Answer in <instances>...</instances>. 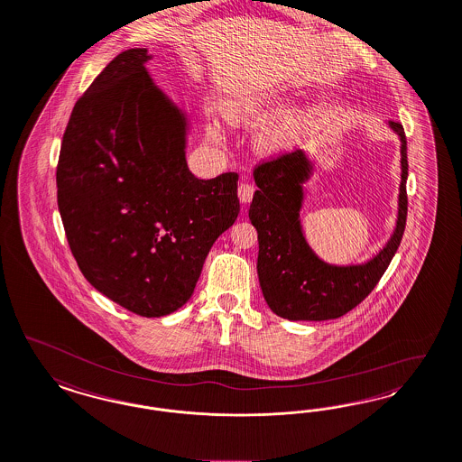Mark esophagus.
<instances>
[{"label": "esophagus", "instance_id": "34e87169", "mask_svg": "<svg viewBox=\"0 0 462 462\" xmlns=\"http://www.w3.org/2000/svg\"><path fill=\"white\" fill-rule=\"evenodd\" d=\"M255 186L251 182H240L239 199L242 203H251L253 196H254Z\"/></svg>", "mask_w": 462, "mask_h": 462}]
</instances>
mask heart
Wrapping results in <instances>:
<instances>
[{
  "mask_svg": "<svg viewBox=\"0 0 462 462\" xmlns=\"http://www.w3.org/2000/svg\"><path fill=\"white\" fill-rule=\"evenodd\" d=\"M283 107V102L274 100H249V102H236L234 106L225 109V117L232 125H242L254 117L268 116ZM310 125L309 114H290L283 116L282 119L274 121L270 126L264 127L259 134V142L268 150H285L300 140L307 126ZM208 136L215 142H220L223 138L222 127L217 123H211L207 127Z\"/></svg>",
  "mask_w": 462,
  "mask_h": 462,
  "instance_id": "b5f03b06",
  "label": "heart"
}]
</instances>
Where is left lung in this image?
I'll list each match as a JSON object with an SVG mask.
<instances>
[{
  "label": "left lung",
  "mask_w": 462,
  "mask_h": 462,
  "mask_svg": "<svg viewBox=\"0 0 462 462\" xmlns=\"http://www.w3.org/2000/svg\"><path fill=\"white\" fill-rule=\"evenodd\" d=\"M401 138V186L398 225L379 254L365 264L333 266L320 261L305 242L299 213L302 184L312 165L302 150L285 152L259 162L249 218L257 230V274L264 300L280 318L328 320L350 312L364 302L398 251L408 215V155L401 123L389 121Z\"/></svg>",
  "instance_id": "left-lung-1"
}]
</instances>
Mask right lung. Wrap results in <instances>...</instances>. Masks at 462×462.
Segmentation results:
<instances>
[{
	"label": "right lung",
	"instance_id": "obj_1",
	"mask_svg": "<svg viewBox=\"0 0 462 462\" xmlns=\"http://www.w3.org/2000/svg\"><path fill=\"white\" fill-rule=\"evenodd\" d=\"M117 54L77 100L56 169L66 239L92 287L162 318L191 299L215 240L239 215L236 172L203 180L186 163V117Z\"/></svg>",
	"mask_w": 462,
	"mask_h": 462
}]
</instances>
